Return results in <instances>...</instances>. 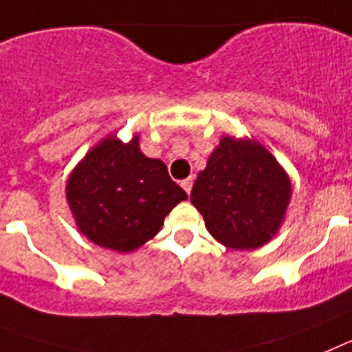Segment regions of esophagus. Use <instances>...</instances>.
<instances>
[{"instance_id":"esophagus-1","label":"esophagus","mask_w":352,"mask_h":352,"mask_svg":"<svg viewBox=\"0 0 352 352\" xmlns=\"http://www.w3.org/2000/svg\"><path fill=\"white\" fill-rule=\"evenodd\" d=\"M180 186H182L186 193L189 195V193H191V188H193V179H191V177H189V179H184L182 182H180Z\"/></svg>"}]
</instances>
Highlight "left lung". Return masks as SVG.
I'll use <instances>...</instances> for the list:
<instances>
[{"label":"left lung","instance_id":"8db88e82","mask_svg":"<svg viewBox=\"0 0 352 352\" xmlns=\"http://www.w3.org/2000/svg\"><path fill=\"white\" fill-rule=\"evenodd\" d=\"M292 198L285 168L255 138L225 134L191 189V204L214 239L255 250L280 232Z\"/></svg>","mask_w":352,"mask_h":352}]
</instances>
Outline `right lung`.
Listing matches in <instances>:
<instances>
[{
    "instance_id": "right-lung-1",
    "label": "right lung",
    "mask_w": 352,
    "mask_h": 352,
    "mask_svg": "<svg viewBox=\"0 0 352 352\" xmlns=\"http://www.w3.org/2000/svg\"><path fill=\"white\" fill-rule=\"evenodd\" d=\"M65 197L76 227L100 248L129 253L157 235L188 195L161 159L146 157L140 134L127 143L109 133L70 172Z\"/></svg>"
}]
</instances>
